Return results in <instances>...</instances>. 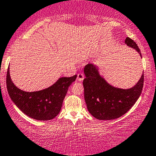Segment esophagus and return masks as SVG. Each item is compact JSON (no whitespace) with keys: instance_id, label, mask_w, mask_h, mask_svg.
<instances>
[{"instance_id":"34e87169","label":"esophagus","mask_w":156,"mask_h":156,"mask_svg":"<svg viewBox=\"0 0 156 156\" xmlns=\"http://www.w3.org/2000/svg\"><path fill=\"white\" fill-rule=\"evenodd\" d=\"M84 79V75L83 73H78V76H77V80L78 81H82Z\"/></svg>"}]
</instances>
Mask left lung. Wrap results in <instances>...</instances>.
Returning <instances> with one entry per match:
<instances>
[{"mask_svg": "<svg viewBox=\"0 0 156 156\" xmlns=\"http://www.w3.org/2000/svg\"><path fill=\"white\" fill-rule=\"evenodd\" d=\"M125 42L142 58L140 50L133 39L127 37ZM84 74L85 101L89 113L97 119L112 120L122 117L135 104L143 90V74L135 86L127 89L110 85L99 73L98 66L93 63L85 66Z\"/></svg>", "mask_w": 156, "mask_h": 156, "instance_id": "8db88e82", "label": "left lung"}]
</instances>
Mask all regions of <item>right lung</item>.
<instances>
[{
  "label": "right lung",
  "mask_w": 156,
  "mask_h": 156,
  "mask_svg": "<svg viewBox=\"0 0 156 156\" xmlns=\"http://www.w3.org/2000/svg\"><path fill=\"white\" fill-rule=\"evenodd\" d=\"M77 75L62 77L50 87L37 91L27 92L17 88L10 76L9 67L6 85L11 99L15 105L28 117L46 121L52 119L60 113L68 87L76 80Z\"/></svg>",
  "instance_id": "1"
}]
</instances>
